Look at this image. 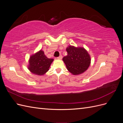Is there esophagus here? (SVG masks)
Returning a JSON list of instances; mask_svg holds the SVG:
<instances>
[{
  "label": "esophagus",
  "mask_w": 123,
  "mask_h": 123,
  "mask_svg": "<svg viewBox=\"0 0 123 123\" xmlns=\"http://www.w3.org/2000/svg\"><path fill=\"white\" fill-rule=\"evenodd\" d=\"M57 58L58 59H62V55H60V56H59L57 57Z\"/></svg>",
  "instance_id": "34e87169"
}]
</instances>
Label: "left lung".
<instances>
[{
	"instance_id": "obj_1",
	"label": "left lung",
	"mask_w": 123,
	"mask_h": 123,
	"mask_svg": "<svg viewBox=\"0 0 123 123\" xmlns=\"http://www.w3.org/2000/svg\"><path fill=\"white\" fill-rule=\"evenodd\" d=\"M68 54L63 57L69 71L74 75L84 72L90 66L91 59L88 52L83 48H76L70 46L67 48Z\"/></svg>"
}]
</instances>
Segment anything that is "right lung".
Masks as SVG:
<instances>
[{
    "label": "right lung",
    "mask_w": 123,
    "mask_h": 123,
    "mask_svg": "<svg viewBox=\"0 0 123 123\" xmlns=\"http://www.w3.org/2000/svg\"><path fill=\"white\" fill-rule=\"evenodd\" d=\"M53 61V59L48 58L44 55L43 51L40 50L30 58L28 68L32 73L42 75L49 70Z\"/></svg>",
    "instance_id": "add662e5"
}]
</instances>
